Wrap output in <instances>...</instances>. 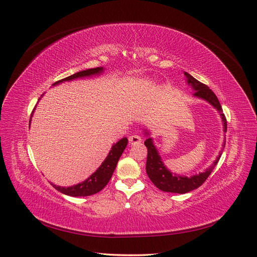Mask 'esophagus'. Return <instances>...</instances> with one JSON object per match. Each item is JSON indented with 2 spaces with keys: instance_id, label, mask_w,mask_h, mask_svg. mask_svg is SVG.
<instances>
[{
  "instance_id": "34e87169",
  "label": "esophagus",
  "mask_w": 257,
  "mask_h": 257,
  "mask_svg": "<svg viewBox=\"0 0 257 257\" xmlns=\"http://www.w3.org/2000/svg\"><path fill=\"white\" fill-rule=\"evenodd\" d=\"M141 142H142V139H141V137L138 136V135H132V136L129 137V143H130L131 145L139 144V143H141Z\"/></svg>"
}]
</instances>
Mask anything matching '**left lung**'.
<instances>
[{
	"label": "left lung",
	"instance_id": "1",
	"mask_svg": "<svg viewBox=\"0 0 257 257\" xmlns=\"http://www.w3.org/2000/svg\"><path fill=\"white\" fill-rule=\"evenodd\" d=\"M184 74L187 78V82L189 84H192L193 89L196 91L194 93L195 96L205 99L206 101L210 102L213 107H215L218 111L220 112V115L223 121V130L224 132H226V126H227L226 118L224 116V114L222 113L221 104L219 100H218L215 93L208 88L206 84L198 81L196 78H194L192 75H189L186 72ZM144 144L147 147V162H146L147 175L151 180V182H153L159 189L167 193L185 194L191 191H194V189L198 188L199 186H201L206 181L208 176L211 175L212 170L214 169V167L218 163V161L220 159V156L218 157L217 160L214 162V164H212L210 168L205 170V173H201L199 175L193 176L191 178L181 177V176L173 175L169 170H167L162 161H161V158L158 154L156 147L154 146L153 140L148 138L145 141Z\"/></svg>",
	"mask_w": 257,
	"mask_h": 257
}]
</instances>
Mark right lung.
Returning <instances> with one entry per match:
<instances>
[{
  "instance_id": "obj_1",
  "label": "right lung",
  "mask_w": 257,
  "mask_h": 257,
  "mask_svg": "<svg viewBox=\"0 0 257 257\" xmlns=\"http://www.w3.org/2000/svg\"><path fill=\"white\" fill-rule=\"evenodd\" d=\"M101 71H102V68H94V69L81 71V72L75 73L74 75L69 76V77H65L59 81H57L56 83L66 81V80H72V79L78 78V77H84V76H91L94 74H98ZM127 144H128V140L126 138L121 139L120 141L117 142L116 144H114L111 148V151L109 153L108 157L106 158V160L103 161V163L100 165V167L82 183H79L77 185H74L71 187H60V186H56L54 184H52V185L58 192L68 195V196H72V197L91 196V195H94V194L100 192L101 189L106 186L108 184V182L110 181L114 169H115L118 160L122 154V151L125 150Z\"/></svg>"
}]
</instances>
